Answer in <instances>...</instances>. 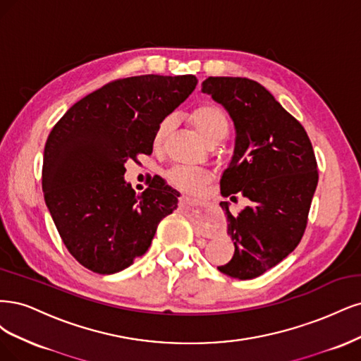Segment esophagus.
<instances>
[{"label":"esophagus","instance_id":"1","mask_svg":"<svg viewBox=\"0 0 361 361\" xmlns=\"http://www.w3.org/2000/svg\"><path fill=\"white\" fill-rule=\"evenodd\" d=\"M189 202V197L188 196H185V195H181V197H180V204L181 205H185V204H188ZM200 234L202 235V237H213L214 235V232L210 229V228H205V226H201L200 228Z\"/></svg>","mask_w":361,"mask_h":361}]
</instances>
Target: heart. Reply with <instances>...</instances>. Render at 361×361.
I'll list each match as a JSON object with an SVG mask.
<instances>
[{
  "label": "heart",
  "mask_w": 361,
  "mask_h": 361,
  "mask_svg": "<svg viewBox=\"0 0 361 361\" xmlns=\"http://www.w3.org/2000/svg\"><path fill=\"white\" fill-rule=\"evenodd\" d=\"M190 124L201 135L205 142L210 145L219 144L229 133V120L226 112L213 103H202L196 106L189 115ZM171 130L169 118L161 120L156 127L153 144L156 148L161 147ZM169 181L183 190L193 192L208 178V173L202 168L195 166H176L168 173Z\"/></svg>",
  "instance_id": "b5f03b06"
}]
</instances>
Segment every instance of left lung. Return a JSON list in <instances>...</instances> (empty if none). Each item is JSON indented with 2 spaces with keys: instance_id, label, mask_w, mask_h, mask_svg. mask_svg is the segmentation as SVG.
<instances>
[{
  "instance_id": "8db88e82",
  "label": "left lung",
  "mask_w": 361,
  "mask_h": 361,
  "mask_svg": "<svg viewBox=\"0 0 361 361\" xmlns=\"http://www.w3.org/2000/svg\"><path fill=\"white\" fill-rule=\"evenodd\" d=\"M202 91L224 104L237 130L220 193L249 200L237 216L220 202L235 252L219 270L247 281L273 269L303 238L318 185L315 151L305 127L257 80L210 76Z\"/></svg>"
}]
</instances>
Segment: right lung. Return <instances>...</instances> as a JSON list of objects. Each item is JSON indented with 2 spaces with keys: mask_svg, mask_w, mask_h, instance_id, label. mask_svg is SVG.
Wrapping results in <instances>:
<instances>
[{
  "mask_svg": "<svg viewBox=\"0 0 361 361\" xmlns=\"http://www.w3.org/2000/svg\"><path fill=\"white\" fill-rule=\"evenodd\" d=\"M193 75L115 79L76 102L44 145L42 189L64 246L85 269L112 274L148 250L178 195L156 180L136 195L124 164L153 153L156 127L189 97Z\"/></svg>",
  "mask_w": 361,
  "mask_h": 361,
  "instance_id": "right-lung-1",
  "label": "right lung"
}]
</instances>
